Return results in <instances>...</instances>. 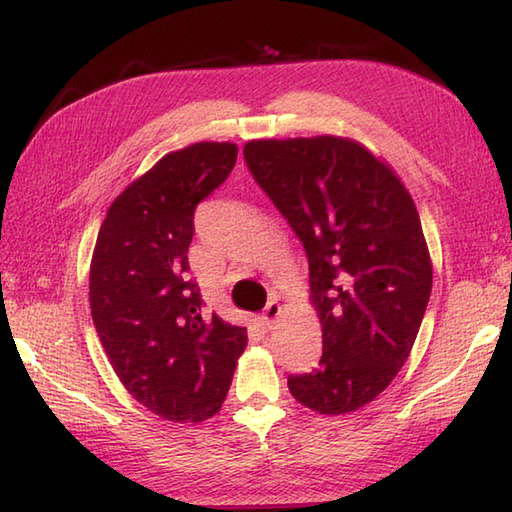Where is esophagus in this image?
<instances>
[{"mask_svg":"<svg viewBox=\"0 0 512 512\" xmlns=\"http://www.w3.org/2000/svg\"><path fill=\"white\" fill-rule=\"evenodd\" d=\"M279 312H281V306H279V301H277V299H270V301L266 303V308H264V312H262V323L266 325V328H273V323L277 321V317H279Z\"/></svg>","mask_w":512,"mask_h":512,"instance_id":"1","label":"esophagus"}]
</instances>
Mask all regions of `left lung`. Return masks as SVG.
<instances>
[{"label": "left lung", "instance_id": "left-lung-1", "mask_svg": "<svg viewBox=\"0 0 512 512\" xmlns=\"http://www.w3.org/2000/svg\"><path fill=\"white\" fill-rule=\"evenodd\" d=\"M244 160L306 248L323 356L288 376L328 416L372 402L405 365L431 295L420 215L396 173L347 138L250 140Z\"/></svg>", "mask_w": 512, "mask_h": 512}]
</instances>
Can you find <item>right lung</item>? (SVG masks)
<instances>
[{"mask_svg":"<svg viewBox=\"0 0 512 512\" xmlns=\"http://www.w3.org/2000/svg\"><path fill=\"white\" fill-rule=\"evenodd\" d=\"M237 145L195 143L158 160L118 195L90 268L96 334L138 402L173 422L222 407L246 328L206 314L189 279L195 206L233 171Z\"/></svg>","mask_w":512,"mask_h":512,"instance_id":"obj_1","label":"right lung"}]
</instances>
